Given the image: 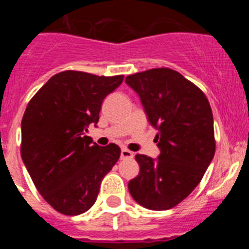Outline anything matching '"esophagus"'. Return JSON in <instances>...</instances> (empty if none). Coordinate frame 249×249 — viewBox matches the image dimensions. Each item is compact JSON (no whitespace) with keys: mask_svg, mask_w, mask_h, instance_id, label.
<instances>
[{"mask_svg":"<svg viewBox=\"0 0 249 249\" xmlns=\"http://www.w3.org/2000/svg\"><path fill=\"white\" fill-rule=\"evenodd\" d=\"M133 157H135L133 152L128 151L126 148H122V151H121V160H132Z\"/></svg>","mask_w":249,"mask_h":249,"instance_id":"1","label":"esophagus"}]
</instances>
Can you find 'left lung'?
Instances as JSON below:
<instances>
[{"label":"left lung","mask_w":249,"mask_h":249,"mask_svg":"<svg viewBox=\"0 0 249 249\" xmlns=\"http://www.w3.org/2000/svg\"><path fill=\"white\" fill-rule=\"evenodd\" d=\"M157 129V158L137 155L140 175L128 182L138 204L166 211L198 186L214 156L212 109L203 92L171 68H152L126 77Z\"/></svg>","instance_id":"obj_1"}]
</instances>
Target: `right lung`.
Wrapping results in <instances>:
<instances>
[{
	"mask_svg": "<svg viewBox=\"0 0 249 249\" xmlns=\"http://www.w3.org/2000/svg\"><path fill=\"white\" fill-rule=\"evenodd\" d=\"M123 76L80 71L54 74L27 105L21 123V156L35 186L57 212L77 215L97 199L101 182L121 156L114 143L101 147L89 137L103 100Z\"/></svg>",
	"mask_w": 249,
	"mask_h": 249,
	"instance_id": "obj_1",
	"label": "right lung"
}]
</instances>
